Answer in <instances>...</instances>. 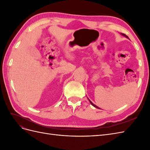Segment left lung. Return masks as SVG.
<instances>
[{
	"label": "left lung",
	"mask_w": 150,
	"mask_h": 150,
	"mask_svg": "<svg viewBox=\"0 0 150 150\" xmlns=\"http://www.w3.org/2000/svg\"><path fill=\"white\" fill-rule=\"evenodd\" d=\"M121 35H123V36H125V37H126V38H128V36H127V35H125V34H122V33H121ZM89 103H90L91 104H92V105H93V106L94 107H95V108H98V109H100V108H99V107H98L97 106H96V105H95V104H93V103H92L91 101L89 100Z\"/></svg>",
	"instance_id": "1"
}]
</instances>
